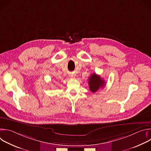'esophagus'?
I'll list each match as a JSON object with an SVG mask.
<instances>
[{
  "instance_id": "esophagus-1",
  "label": "esophagus",
  "mask_w": 151,
  "mask_h": 151,
  "mask_svg": "<svg viewBox=\"0 0 151 151\" xmlns=\"http://www.w3.org/2000/svg\"><path fill=\"white\" fill-rule=\"evenodd\" d=\"M70 78H75V75H73V74L70 75Z\"/></svg>"
}]
</instances>
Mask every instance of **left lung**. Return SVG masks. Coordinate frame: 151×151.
<instances>
[{
  "label": "left lung",
  "instance_id": "obj_1",
  "mask_svg": "<svg viewBox=\"0 0 151 151\" xmlns=\"http://www.w3.org/2000/svg\"><path fill=\"white\" fill-rule=\"evenodd\" d=\"M88 84L90 91L92 93H96L100 88L104 87L105 82L104 80L101 78L100 76L93 73L88 79Z\"/></svg>",
  "mask_w": 151,
  "mask_h": 151
}]
</instances>
